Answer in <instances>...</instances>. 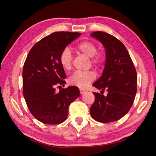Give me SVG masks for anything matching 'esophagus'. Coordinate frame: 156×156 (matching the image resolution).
I'll list each match as a JSON object with an SVG mask.
<instances>
[{
  "label": "esophagus",
  "mask_w": 156,
  "mask_h": 156,
  "mask_svg": "<svg viewBox=\"0 0 156 156\" xmlns=\"http://www.w3.org/2000/svg\"><path fill=\"white\" fill-rule=\"evenodd\" d=\"M79 91H80V94H83L84 92H86L85 90H83V89H79Z\"/></svg>",
  "instance_id": "34e87169"
}]
</instances>
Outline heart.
I'll list each match as a JSON object with an SVG mask.
<instances>
[{
  "label": "heart",
  "instance_id": "obj_1",
  "mask_svg": "<svg viewBox=\"0 0 156 156\" xmlns=\"http://www.w3.org/2000/svg\"><path fill=\"white\" fill-rule=\"evenodd\" d=\"M76 51L79 53L83 54L91 58V62L96 67H100L104 62V56L100 53H97L98 47L91 41H83L77 45ZM60 65L65 70L72 68V56L68 48H64L59 56ZM96 79V73L92 71L87 72H75L69 77L68 81L72 85L79 88H85Z\"/></svg>",
  "mask_w": 156,
  "mask_h": 156
}]
</instances>
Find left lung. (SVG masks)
I'll return each mask as SVG.
<instances>
[{"label": "left lung", "instance_id": "left-lung-1", "mask_svg": "<svg viewBox=\"0 0 156 156\" xmlns=\"http://www.w3.org/2000/svg\"><path fill=\"white\" fill-rule=\"evenodd\" d=\"M90 36L104 46L106 55L101 76L92 85L108 93L104 96L93 92L95 101L90 112L95 120L108 123L120 119L129 111L136 93L137 76L128 51L119 40L101 31Z\"/></svg>", "mask_w": 156, "mask_h": 156}]
</instances>
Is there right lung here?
I'll use <instances>...</instances> for the list:
<instances>
[{"instance_id": "1", "label": "right lung", "mask_w": 156, "mask_h": 156, "mask_svg": "<svg viewBox=\"0 0 156 156\" xmlns=\"http://www.w3.org/2000/svg\"><path fill=\"white\" fill-rule=\"evenodd\" d=\"M81 34L56 32L32 47L23 69V94L29 111L36 119L47 124H58L67 119L68 107L80 92L69 87L56 92V85L66 83L65 72L60 65L62 51Z\"/></svg>"}]
</instances>
